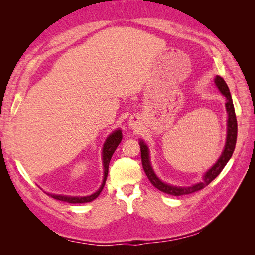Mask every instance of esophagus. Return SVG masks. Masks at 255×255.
<instances>
[{
	"instance_id": "esophagus-1",
	"label": "esophagus",
	"mask_w": 255,
	"mask_h": 255,
	"mask_svg": "<svg viewBox=\"0 0 255 255\" xmlns=\"http://www.w3.org/2000/svg\"><path fill=\"white\" fill-rule=\"evenodd\" d=\"M131 125H132V124H131Z\"/></svg>"
}]
</instances>
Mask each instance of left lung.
I'll list each match as a JSON object with an SVG mask.
<instances>
[{"mask_svg":"<svg viewBox=\"0 0 255 255\" xmlns=\"http://www.w3.org/2000/svg\"><path fill=\"white\" fill-rule=\"evenodd\" d=\"M215 83L217 85V88L219 89L221 93L226 96V100H227L226 108H227V113H228V131H227V141H226L223 154L220 155L218 161L211 166V169L206 172L202 182H199L189 187H180V186H172V185H169V184H165L162 181H160L158 176L154 174L152 167H151L148 147L145 145L143 141L139 142L140 151H141V162H142V166H143L145 175L148 176L151 184H152L155 188H158L159 191L163 192L165 194L173 195V196H182V195H187V194H192L194 192L200 191V189H203L204 187L207 186L211 181H214L215 178L220 174V172L224 170V167L226 166L227 163H228V161L232 156V153H234L235 148H236L237 134H238V123H237L234 102H232L228 85L226 84L225 80L223 78L218 77L217 75L215 79Z\"/></svg>","mask_w":255,"mask_h":255,"instance_id":"1","label":"left lung"}]
</instances>
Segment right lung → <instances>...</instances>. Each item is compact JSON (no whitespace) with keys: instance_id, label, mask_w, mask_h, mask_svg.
<instances>
[{"instance_id":"obj_1","label":"right lung","mask_w":255,"mask_h":255,"mask_svg":"<svg viewBox=\"0 0 255 255\" xmlns=\"http://www.w3.org/2000/svg\"><path fill=\"white\" fill-rule=\"evenodd\" d=\"M123 139L122 136V131L121 130H116L114 131L110 137L107 138V140L104 143V148H103V165H104V180H103L102 186L97 192L94 194L90 195V196H83V197H72V196H63V195H55V194H48L50 195L52 198L58 199V200H62V202H67L70 204H82V203H89L94 200L97 196H99L100 193L102 192L103 187L105 185L107 174H108V165H110V161L112 159L113 153L115 152V150L117 149L118 144L121 143Z\"/></svg>"}]
</instances>
